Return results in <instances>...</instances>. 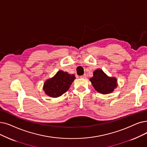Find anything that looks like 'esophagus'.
Wrapping results in <instances>:
<instances>
[{
	"label": "esophagus",
	"instance_id": "esophagus-1",
	"mask_svg": "<svg viewBox=\"0 0 147 147\" xmlns=\"http://www.w3.org/2000/svg\"><path fill=\"white\" fill-rule=\"evenodd\" d=\"M81 78H83V79H85L86 78V74H84L83 76H80Z\"/></svg>",
	"mask_w": 147,
	"mask_h": 147
}]
</instances>
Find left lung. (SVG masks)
<instances>
[{
	"instance_id": "left-lung-1",
	"label": "left lung",
	"mask_w": 147,
	"mask_h": 147,
	"mask_svg": "<svg viewBox=\"0 0 147 147\" xmlns=\"http://www.w3.org/2000/svg\"><path fill=\"white\" fill-rule=\"evenodd\" d=\"M89 80L95 90L103 94L112 92L118 86L116 78L109 77L100 68L95 70L93 77L89 79Z\"/></svg>"
}]
</instances>
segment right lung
Listing matches in <instances>:
<instances>
[{"label":"right lung","mask_w":147,"mask_h":147,"mask_svg":"<svg viewBox=\"0 0 147 147\" xmlns=\"http://www.w3.org/2000/svg\"><path fill=\"white\" fill-rule=\"evenodd\" d=\"M75 79L74 74L59 70L53 78L45 81L42 89L45 94L50 97H59L68 90Z\"/></svg>","instance_id":"1"}]
</instances>
